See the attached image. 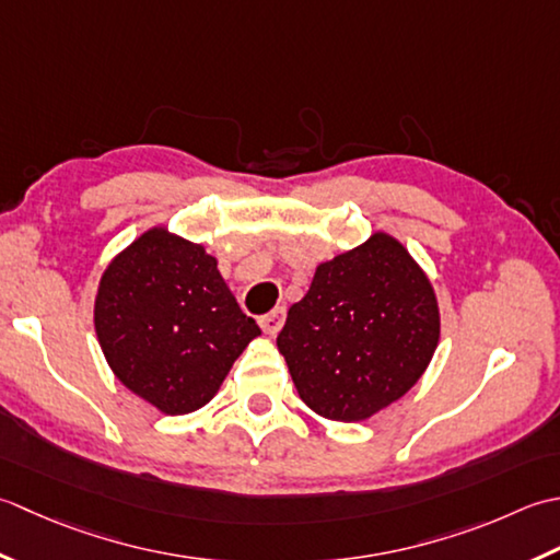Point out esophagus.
I'll return each instance as SVG.
<instances>
[{
	"label": "esophagus",
	"instance_id": "1",
	"mask_svg": "<svg viewBox=\"0 0 560 560\" xmlns=\"http://www.w3.org/2000/svg\"><path fill=\"white\" fill-rule=\"evenodd\" d=\"M282 324H284V310H282V306H278V310H272L270 314H266L264 318H260V328H264V334H268V336H278Z\"/></svg>",
	"mask_w": 560,
	"mask_h": 560
}]
</instances>
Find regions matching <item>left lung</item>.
<instances>
[{
  "mask_svg": "<svg viewBox=\"0 0 560 560\" xmlns=\"http://www.w3.org/2000/svg\"><path fill=\"white\" fill-rule=\"evenodd\" d=\"M438 343L435 288L386 232L318 264L278 336L296 394L340 423L368 420L413 389Z\"/></svg>",
  "mask_w": 560,
  "mask_h": 560,
  "instance_id": "8db88e82",
  "label": "left lung"
}]
</instances>
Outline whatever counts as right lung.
Here are the masks:
<instances>
[{"label":"right lung","mask_w":560,"mask_h":560,"mask_svg":"<svg viewBox=\"0 0 560 560\" xmlns=\"http://www.w3.org/2000/svg\"><path fill=\"white\" fill-rule=\"evenodd\" d=\"M113 374L166 416L210 404L234 360L260 336L238 310L217 258L159 224L106 266L94 302Z\"/></svg>","instance_id":"right-lung-1"}]
</instances>
